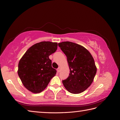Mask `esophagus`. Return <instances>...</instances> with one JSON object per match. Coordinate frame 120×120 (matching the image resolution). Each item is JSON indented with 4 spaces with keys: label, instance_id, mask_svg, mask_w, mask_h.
Masks as SVG:
<instances>
[{
    "label": "esophagus",
    "instance_id": "obj_1",
    "mask_svg": "<svg viewBox=\"0 0 120 120\" xmlns=\"http://www.w3.org/2000/svg\"><path fill=\"white\" fill-rule=\"evenodd\" d=\"M57 71L58 72H60V67H59V68H58L57 69Z\"/></svg>",
    "mask_w": 120,
    "mask_h": 120
}]
</instances>
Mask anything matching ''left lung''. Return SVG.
<instances>
[{
    "label": "left lung",
    "instance_id": "obj_1",
    "mask_svg": "<svg viewBox=\"0 0 120 120\" xmlns=\"http://www.w3.org/2000/svg\"><path fill=\"white\" fill-rule=\"evenodd\" d=\"M66 54L70 74L62 81L67 90L72 94L85 91L92 84L97 72V67L92 54L84 47L70 41L59 43Z\"/></svg>",
    "mask_w": 120,
    "mask_h": 120
}]
</instances>
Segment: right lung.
<instances>
[{"label": "right lung", "mask_w": 120, "mask_h": 120, "mask_svg": "<svg viewBox=\"0 0 120 120\" xmlns=\"http://www.w3.org/2000/svg\"><path fill=\"white\" fill-rule=\"evenodd\" d=\"M57 49V42L41 41L31 46L19 63L18 75L22 84L34 93L43 91L56 73L49 56Z\"/></svg>", "instance_id": "right-lung-1"}]
</instances>
